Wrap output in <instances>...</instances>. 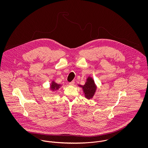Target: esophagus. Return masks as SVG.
I'll list each match as a JSON object with an SVG mask.
<instances>
[{"label":"esophagus","mask_w":148,"mask_h":148,"mask_svg":"<svg viewBox=\"0 0 148 148\" xmlns=\"http://www.w3.org/2000/svg\"><path fill=\"white\" fill-rule=\"evenodd\" d=\"M69 84L71 85H72V86L74 85V84H75V82L74 80H73L72 82H71V83H69Z\"/></svg>","instance_id":"1"}]
</instances>
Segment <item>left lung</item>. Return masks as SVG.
Segmentation results:
<instances>
[{
  "label": "left lung",
  "mask_w": 148,
  "mask_h": 148,
  "mask_svg": "<svg viewBox=\"0 0 148 148\" xmlns=\"http://www.w3.org/2000/svg\"><path fill=\"white\" fill-rule=\"evenodd\" d=\"M80 87L82 88L83 92L84 93L85 97L88 99L92 98L94 97L96 90L97 86L95 84L94 79L90 77H88L86 82H85L84 85H78Z\"/></svg>",
  "instance_id": "left-lung-1"
}]
</instances>
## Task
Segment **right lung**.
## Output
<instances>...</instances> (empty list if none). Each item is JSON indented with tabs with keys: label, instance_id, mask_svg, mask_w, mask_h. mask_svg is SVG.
Instances as JSON below:
<instances>
[{
	"label": "right lung",
	"instance_id": "add662e5",
	"mask_svg": "<svg viewBox=\"0 0 148 148\" xmlns=\"http://www.w3.org/2000/svg\"><path fill=\"white\" fill-rule=\"evenodd\" d=\"M60 86H62V85L59 84H57L56 83L54 80H53L50 84V89L54 92V91H56L58 90Z\"/></svg>",
	"mask_w": 148,
	"mask_h": 148
}]
</instances>
